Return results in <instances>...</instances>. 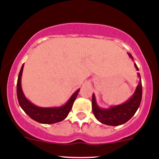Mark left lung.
<instances>
[{
  "instance_id": "1",
  "label": "left lung",
  "mask_w": 159,
  "mask_h": 159,
  "mask_svg": "<svg viewBox=\"0 0 159 159\" xmlns=\"http://www.w3.org/2000/svg\"><path fill=\"white\" fill-rule=\"evenodd\" d=\"M128 55L132 61H134L132 55L130 53H128ZM134 66L137 70H138V67L135 63ZM138 75L140 78V81L134 93L127 102L123 104L111 106L108 109L100 108L97 104L95 95L94 94L92 95V112L95 118L100 123L109 126L122 125L127 122L134 115L139 108L142 98V84H141V75L139 73H138Z\"/></svg>"
}]
</instances>
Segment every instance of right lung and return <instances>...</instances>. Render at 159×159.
<instances>
[{"mask_svg": "<svg viewBox=\"0 0 159 159\" xmlns=\"http://www.w3.org/2000/svg\"><path fill=\"white\" fill-rule=\"evenodd\" d=\"M23 67L24 64L21 66L17 81V97L21 109L30 118L40 124H51L64 120L70 112L80 89H78L63 106L59 107H39L29 101L23 93L21 83Z\"/></svg>", "mask_w": 159, "mask_h": 159, "instance_id": "1", "label": "right lung"}]
</instances>
